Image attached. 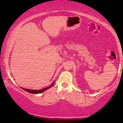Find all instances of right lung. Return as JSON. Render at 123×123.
Returning <instances> with one entry per match:
<instances>
[{
  "instance_id": "obj_1",
  "label": "right lung",
  "mask_w": 123,
  "mask_h": 123,
  "mask_svg": "<svg viewBox=\"0 0 123 123\" xmlns=\"http://www.w3.org/2000/svg\"><path fill=\"white\" fill-rule=\"evenodd\" d=\"M54 81L52 83L51 85L50 86H49V87H46V88H44L43 89H42V90H29V89H26V88H22L23 90H24L25 91H27V92H29V93H32V94H40V93H42L43 92V91H46V90H47V89L51 88V87H52V86H53L54 84Z\"/></svg>"
}]
</instances>
